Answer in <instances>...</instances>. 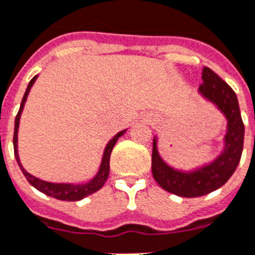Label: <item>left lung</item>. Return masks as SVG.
I'll return each mask as SVG.
<instances>
[{
  "mask_svg": "<svg viewBox=\"0 0 255 255\" xmlns=\"http://www.w3.org/2000/svg\"><path fill=\"white\" fill-rule=\"evenodd\" d=\"M202 81L199 96L216 106L226 120L224 145L218 155L190 170L175 169L163 161L158 151V138H153V177L163 190L185 198L202 197L224 186L236 171L244 150L245 126L237 94L212 69H203Z\"/></svg>",
  "mask_w": 255,
  "mask_h": 255,
  "instance_id": "1",
  "label": "left lung"
}]
</instances>
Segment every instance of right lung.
Instances as JSON below:
<instances>
[{
	"label": "right lung",
	"mask_w": 255,
	"mask_h": 255,
	"mask_svg": "<svg viewBox=\"0 0 255 255\" xmlns=\"http://www.w3.org/2000/svg\"><path fill=\"white\" fill-rule=\"evenodd\" d=\"M35 76L31 78V81L29 82L26 88V92L23 94L22 102H21V106H19V110L17 116H15L14 121V135H13V145H14V157L17 159V163H18L19 169L23 173V175L26 177V179L29 181L31 186L35 187L37 190H39L43 194L49 195V197H53V198L61 199V201H78V199H82L88 195L96 193L104 186L106 182V179L109 177L110 171V154H112V150H113L114 145L117 143L118 138L122 137L124 134L126 133V130H122L118 134H116L106 145L105 150H104V155H102V161H101L100 169L97 171V174L93 177L90 181L85 183H69V182H49V181H43V179H39L34 175H31L30 173H27L25 169H23L22 163L19 161L18 155V128H19V118H21V113H22L23 106H25V102H26V98L29 96V92H30L31 86L34 85L35 80H37Z\"/></svg>",
	"instance_id": "add662e5"
}]
</instances>
